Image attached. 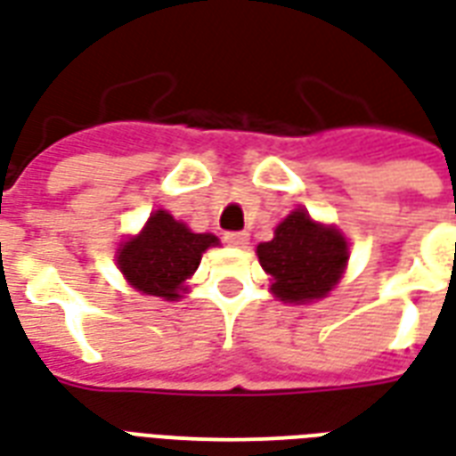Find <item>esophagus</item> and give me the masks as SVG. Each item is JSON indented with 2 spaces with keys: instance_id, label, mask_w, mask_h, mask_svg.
Instances as JSON below:
<instances>
[{
  "instance_id": "obj_1",
  "label": "esophagus",
  "mask_w": 456,
  "mask_h": 456,
  "mask_svg": "<svg viewBox=\"0 0 456 456\" xmlns=\"http://www.w3.org/2000/svg\"><path fill=\"white\" fill-rule=\"evenodd\" d=\"M224 241H227L229 246H234V248H244V246L248 244V234H246V232H227V234H224Z\"/></svg>"
}]
</instances>
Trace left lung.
I'll return each instance as SVG.
<instances>
[{"instance_id": "1", "label": "left lung", "mask_w": 456, "mask_h": 456, "mask_svg": "<svg viewBox=\"0 0 456 456\" xmlns=\"http://www.w3.org/2000/svg\"><path fill=\"white\" fill-rule=\"evenodd\" d=\"M256 256L271 275L273 295L289 305L323 299L338 285L350 258L338 229L314 222L302 208L280 222L271 241L256 246Z\"/></svg>"}]
</instances>
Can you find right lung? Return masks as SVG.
Wrapping results in <instances>:
<instances>
[{
  "instance_id": "obj_1",
  "label": "right lung",
  "mask_w": 456,
  "mask_h": 456,
  "mask_svg": "<svg viewBox=\"0 0 456 456\" xmlns=\"http://www.w3.org/2000/svg\"><path fill=\"white\" fill-rule=\"evenodd\" d=\"M215 234H195L167 210L151 212L137 237L118 246V268L125 280L142 295L181 299L202 254L217 246Z\"/></svg>"
}]
</instances>
